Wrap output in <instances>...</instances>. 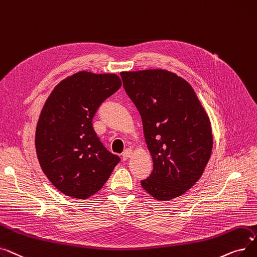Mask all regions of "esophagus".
<instances>
[{
	"label": "esophagus",
	"mask_w": 257,
	"mask_h": 257,
	"mask_svg": "<svg viewBox=\"0 0 257 257\" xmlns=\"http://www.w3.org/2000/svg\"><path fill=\"white\" fill-rule=\"evenodd\" d=\"M132 150H125L124 152H123V154H122V159H123V161H125V160H127L128 158H131V156H132Z\"/></svg>",
	"instance_id": "obj_1"
}]
</instances>
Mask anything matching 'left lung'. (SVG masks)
<instances>
[{"mask_svg":"<svg viewBox=\"0 0 257 257\" xmlns=\"http://www.w3.org/2000/svg\"><path fill=\"white\" fill-rule=\"evenodd\" d=\"M140 113L153 172L141 186L158 201L190 189L203 175L212 151L209 117L191 85L166 70L120 73Z\"/></svg>","mask_w":257,"mask_h":257,"instance_id":"1","label":"left lung"}]
</instances>
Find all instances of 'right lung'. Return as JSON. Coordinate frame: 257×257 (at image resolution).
Listing matches in <instances>:
<instances>
[{
	"mask_svg": "<svg viewBox=\"0 0 257 257\" xmlns=\"http://www.w3.org/2000/svg\"><path fill=\"white\" fill-rule=\"evenodd\" d=\"M120 87L116 74L81 71L60 81L42 109L36 155L46 177L68 197H91L120 161L104 148L92 124L97 109Z\"/></svg>",
	"mask_w": 257,
	"mask_h": 257,
	"instance_id": "add662e5",
	"label": "right lung"
}]
</instances>
